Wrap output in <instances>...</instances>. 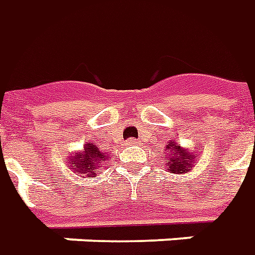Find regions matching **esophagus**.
<instances>
[{"label":"esophagus","mask_w":255,"mask_h":255,"mask_svg":"<svg viewBox=\"0 0 255 255\" xmlns=\"http://www.w3.org/2000/svg\"><path fill=\"white\" fill-rule=\"evenodd\" d=\"M126 144H128V146H137V144H139V140L131 137V139H129L126 141Z\"/></svg>","instance_id":"obj_1"}]
</instances>
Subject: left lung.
<instances>
[{
  "label": "left lung",
  "instance_id": "8db88e82",
  "mask_svg": "<svg viewBox=\"0 0 255 255\" xmlns=\"http://www.w3.org/2000/svg\"><path fill=\"white\" fill-rule=\"evenodd\" d=\"M168 150V171L171 174H187L192 168V163L196 158L189 150L182 148L178 143L170 141V144H167Z\"/></svg>",
  "mask_w": 255,
  "mask_h": 255
}]
</instances>
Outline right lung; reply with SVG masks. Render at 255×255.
Returning a JSON list of instances; mask_svg holds the SVG:
<instances>
[{
    "mask_svg": "<svg viewBox=\"0 0 255 255\" xmlns=\"http://www.w3.org/2000/svg\"><path fill=\"white\" fill-rule=\"evenodd\" d=\"M108 158L109 157H107L105 153H102L95 144L87 143L81 153H76L74 157L70 158L68 167H71V170L77 175L84 174L87 177H94L100 172L101 164L107 161Z\"/></svg>",
    "mask_w": 255,
    "mask_h": 255,
    "instance_id": "1",
    "label": "right lung"
}]
</instances>
